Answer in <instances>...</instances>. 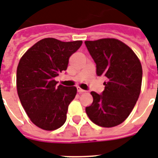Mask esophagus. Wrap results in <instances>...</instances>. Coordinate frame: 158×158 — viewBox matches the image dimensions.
Here are the masks:
<instances>
[{"label": "esophagus", "mask_w": 158, "mask_h": 158, "mask_svg": "<svg viewBox=\"0 0 158 158\" xmlns=\"http://www.w3.org/2000/svg\"><path fill=\"white\" fill-rule=\"evenodd\" d=\"M77 91H78V93H79V94H82V93L86 92L85 90L82 89H80V88H78V89H77Z\"/></svg>", "instance_id": "obj_1"}]
</instances>
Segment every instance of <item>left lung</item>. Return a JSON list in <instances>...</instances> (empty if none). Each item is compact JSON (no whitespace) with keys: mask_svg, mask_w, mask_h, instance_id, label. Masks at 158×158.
Masks as SVG:
<instances>
[{"mask_svg":"<svg viewBox=\"0 0 158 158\" xmlns=\"http://www.w3.org/2000/svg\"><path fill=\"white\" fill-rule=\"evenodd\" d=\"M96 64V74L105 76L104 90L91 92L94 101L85 108L90 120L100 127L122 123L134 108L141 91L143 69L137 55L116 39L85 41Z\"/></svg>","mask_w":158,"mask_h":158,"instance_id":"left-lung-1","label":"left lung"}]
</instances>
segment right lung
I'll return each mask as SVG.
<instances>
[{"label":"right lung","instance_id":"add662e5","mask_svg":"<svg viewBox=\"0 0 158 158\" xmlns=\"http://www.w3.org/2000/svg\"><path fill=\"white\" fill-rule=\"evenodd\" d=\"M82 43L45 38L20 59L16 72L18 96L31 122L42 129L55 130L65 123L68 107L77 89L57 86L55 78L67 69L69 59Z\"/></svg>","mask_w":158,"mask_h":158}]
</instances>
